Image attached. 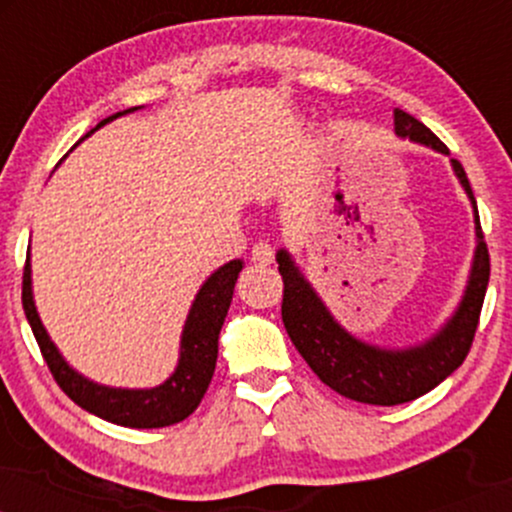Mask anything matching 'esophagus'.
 <instances>
[{
    "instance_id": "1",
    "label": "esophagus",
    "mask_w": 512,
    "mask_h": 512,
    "mask_svg": "<svg viewBox=\"0 0 512 512\" xmlns=\"http://www.w3.org/2000/svg\"><path fill=\"white\" fill-rule=\"evenodd\" d=\"M250 260L255 262V264H262V267H264V264H272V260H274V250H272V245L264 243V240H260V243L252 245Z\"/></svg>"
}]
</instances>
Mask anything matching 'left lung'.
Returning a JSON list of instances; mask_svg holds the SVG:
<instances>
[{
    "label": "left lung",
    "instance_id": "obj_1",
    "mask_svg": "<svg viewBox=\"0 0 512 512\" xmlns=\"http://www.w3.org/2000/svg\"><path fill=\"white\" fill-rule=\"evenodd\" d=\"M395 132L399 137L431 146L440 154H450L448 146L440 142L424 122L399 108L395 110ZM452 168L472 199L474 221H477V252H474L472 274H469L460 308L448 325L426 344L390 351L358 342L337 325L330 310L317 298L313 286L293 267L291 257L284 250L276 255L281 279H284L281 320H284L286 332L317 378L342 397L375 404V407H395V404L411 402L431 392L450 373H455L472 349L486 286H489L491 260L467 173L457 158H452Z\"/></svg>",
    "mask_w": 512,
    "mask_h": 512
}]
</instances>
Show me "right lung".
I'll return each mask as SVG.
<instances>
[{"label":"right lung","mask_w":512,"mask_h":512,"mask_svg":"<svg viewBox=\"0 0 512 512\" xmlns=\"http://www.w3.org/2000/svg\"><path fill=\"white\" fill-rule=\"evenodd\" d=\"M132 110L137 108L105 117L88 134H93L98 127L115 120V117L132 113ZM240 269H243V262L233 260L216 269L204 281L195 303H192L190 315H187L185 330H182L178 368L166 383L151 387V390H120V387L96 385L67 366L60 351L50 342L48 332H45L43 322L38 317V310H35L31 291V257H26V267H23L21 303L35 342L40 346V354H43L52 378L62 387L64 395L79 404L81 409L101 416L110 424L127 428H163L187 419L199 407L204 392H207L216 368V356H219V332L228 315V308H231Z\"/></svg>","instance_id":"obj_1"}]
</instances>
